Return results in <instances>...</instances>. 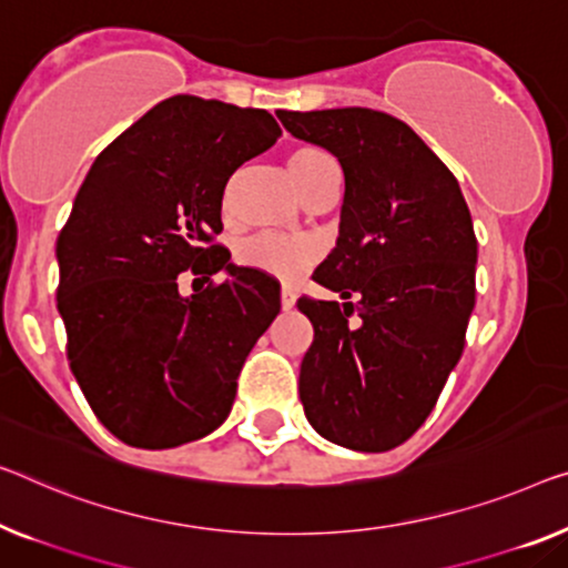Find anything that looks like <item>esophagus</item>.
Here are the masks:
<instances>
[{
  "instance_id": "esophagus-1",
  "label": "esophagus",
  "mask_w": 568,
  "mask_h": 568,
  "mask_svg": "<svg viewBox=\"0 0 568 568\" xmlns=\"http://www.w3.org/2000/svg\"><path fill=\"white\" fill-rule=\"evenodd\" d=\"M281 306H283V311H291L295 306V291H293V287H283V291H281Z\"/></svg>"
}]
</instances>
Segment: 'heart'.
<instances>
[{
	"label": "heart",
	"mask_w": 568,
	"mask_h": 568,
	"mask_svg": "<svg viewBox=\"0 0 568 568\" xmlns=\"http://www.w3.org/2000/svg\"><path fill=\"white\" fill-rule=\"evenodd\" d=\"M287 175L298 185L303 199H308L326 178L336 175V163L326 150L316 145H298L285 158ZM318 260V244L308 236H283V234H257L242 244L240 262L260 273L295 281Z\"/></svg>",
	"instance_id": "obj_1"
}]
</instances>
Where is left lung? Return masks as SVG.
I'll use <instances>...</instances> for the list:
<instances>
[{"mask_svg":"<svg viewBox=\"0 0 568 568\" xmlns=\"http://www.w3.org/2000/svg\"><path fill=\"white\" fill-rule=\"evenodd\" d=\"M277 120L344 173L336 247L313 273L344 303L298 298L313 324L303 410L326 442L390 452L423 426L462 357L477 267L467 201L434 150L390 114L277 109Z\"/></svg>","mask_w":568,"mask_h":568,"instance_id":"obj_1","label":"left lung"}]
</instances>
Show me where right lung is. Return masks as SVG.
Masks as SVG:
<instances>
[{"label": "right lung", "mask_w": 568, "mask_h": 568, "mask_svg": "<svg viewBox=\"0 0 568 568\" xmlns=\"http://www.w3.org/2000/svg\"><path fill=\"white\" fill-rule=\"evenodd\" d=\"M265 109L178 94L94 160L55 244L68 362L97 418L138 448H173L226 420L244 359L281 313V285L230 262V175L281 138ZM191 268L225 281L183 296Z\"/></svg>", "instance_id": "1"}]
</instances>
